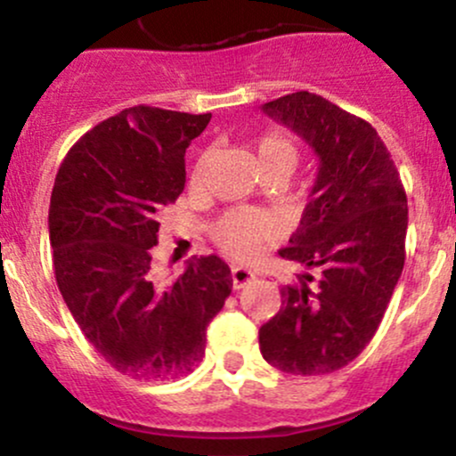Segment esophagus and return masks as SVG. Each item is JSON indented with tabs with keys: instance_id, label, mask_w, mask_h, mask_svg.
I'll list each match as a JSON object with an SVG mask.
<instances>
[{
	"instance_id": "obj_1",
	"label": "esophagus",
	"mask_w": 456,
	"mask_h": 456,
	"mask_svg": "<svg viewBox=\"0 0 456 456\" xmlns=\"http://www.w3.org/2000/svg\"><path fill=\"white\" fill-rule=\"evenodd\" d=\"M232 279H233V289H242L246 282L253 281V272L244 265H233L232 268Z\"/></svg>"
}]
</instances>
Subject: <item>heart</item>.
Masks as SVG:
<instances>
[{
	"label": "heart",
	"mask_w": 456,
	"mask_h": 456,
	"mask_svg": "<svg viewBox=\"0 0 456 456\" xmlns=\"http://www.w3.org/2000/svg\"><path fill=\"white\" fill-rule=\"evenodd\" d=\"M255 156H257L261 169L270 165H281L287 171H291L297 162V148L287 134L272 130V133L261 134L255 141ZM208 160H210V154L203 151L195 160V165H192V188H199L203 184V177H206L208 171ZM279 221L274 216H270V214L248 210V208H232V210H224L212 223L210 233L229 253L248 255L253 250H257L259 244H264L265 240L274 238L279 233Z\"/></svg>",
	"instance_id": "heart-1"
}]
</instances>
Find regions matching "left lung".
<instances>
[{
	"label": "left lung",
	"mask_w": 456,
	"mask_h": 456,
	"mask_svg": "<svg viewBox=\"0 0 456 456\" xmlns=\"http://www.w3.org/2000/svg\"><path fill=\"white\" fill-rule=\"evenodd\" d=\"M264 113L315 150L319 169L300 227L279 250L308 272L281 289L259 347L285 373L326 375L362 354L388 308L405 264V188L378 130L326 98L287 94Z\"/></svg>",
	"instance_id": "obj_1"
}]
</instances>
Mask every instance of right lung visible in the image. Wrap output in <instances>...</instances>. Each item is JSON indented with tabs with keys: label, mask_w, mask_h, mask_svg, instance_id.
Here are the masks:
<instances>
[{
	"label": "right lung",
	"mask_w": 456,
	"mask_h": 456,
	"mask_svg": "<svg viewBox=\"0 0 456 456\" xmlns=\"http://www.w3.org/2000/svg\"><path fill=\"white\" fill-rule=\"evenodd\" d=\"M212 113L130 107L72 145L49 208L55 281L98 354L133 379L191 373L206 328L232 294L221 257H192L162 282L154 270L160 212L182 195L184 154Z\"/></svg>",
	"instance_id": "obj_1"
}]
</instances>
